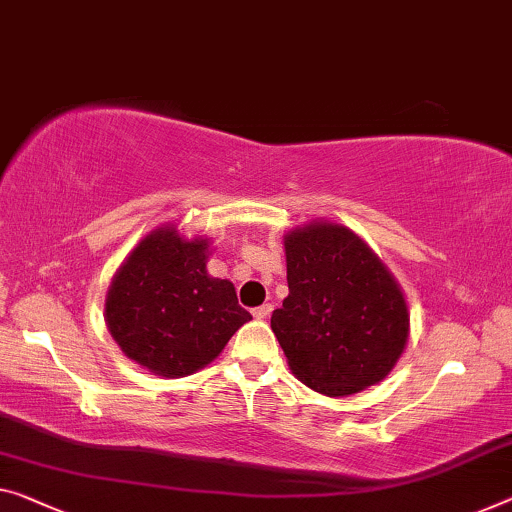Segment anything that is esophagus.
Here are the masks:
<instances>
[{"instance_id":"esophagus-1","label":"esophagus","mask_w":512,"mask_h":512,"mask_svg":"<svg viewBox=\"0 0 512 512\" xmlns=\"http://www.w3.org/2000/svg\"><path fill=\"white\" fill-rule=\"evenodd\" d=\"M274 311V306L272 304H263V306H258V309H254L251 313H254V318H258V320H265V318H270V313Z\"/></svg>"}]
</instances>
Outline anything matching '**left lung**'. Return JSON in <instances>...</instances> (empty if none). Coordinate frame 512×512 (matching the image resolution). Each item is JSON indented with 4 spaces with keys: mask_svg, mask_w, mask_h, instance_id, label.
I'll return each mask as SVG.
<instances>
[{
    "mask_svg": "<svg viewBox=\"0 0 512 512\" xmlns=\"http://www.w3.org/2000/svg\"><path fill=\"white\" fill-rule=\"evenodd\" d=\"M288 297L272 332L297 380L352 396L384 380L403 355L410 313L384 263L348 226L311 222L283 238Z\"/></svg>",
    "mask_w": 512,
    "mask_h": 512,
    "instance_id": "8db88e82",
    "label": "left lung"
}]
</instances>
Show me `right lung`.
Listing matches in <instances>:
<instances>
[{
	"mask_svg": "<svg viewBox=\"0 0 512 512\" xmlns=\"http://www.w3.org/2000/svg\"><path fill=\"white\" fill-rule=\"evenodd\" d=\"M208 238L160 226L114 274L105 322L123 355L162 377H185L219 357L251 320L231 281L206 270Z\"/></svg>",
	"mask_w": 512,
	"mask_h": 512,
	"instance_id": "1",
	"label": "right lung"
}]
</instances>
